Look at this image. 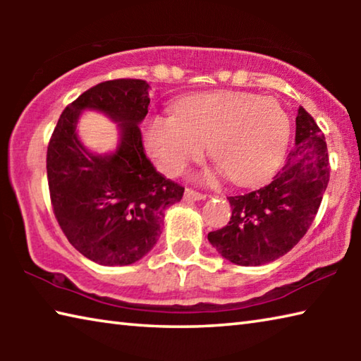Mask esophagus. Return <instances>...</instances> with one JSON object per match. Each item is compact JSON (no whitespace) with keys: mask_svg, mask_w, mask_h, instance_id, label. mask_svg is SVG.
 <instances>
[{"mask_svg":"<svg viewBox=\"0 0 361 361\" xmlns=\"http://www.w3.org/2000/svg\"><path fill=\"white\" fill-rule=\"evenodd\" d=\"M207 197L205 194H200V192H195V191H192V189H186L185 191V199L186 202H195V200H204Z\"/></svg>","mask_w":361,"mask_h":361,"instance_id":"1","label":"esophagus"}]
</instances>
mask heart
Here are the masks:
<instances>
[{
	"instance_id": "b5f03b06",
	"label": "heart",
	"mask_w": 361,
	"mask_h": 361,
	"mask_svg": "<svg viewBox=\"0 0 361 361\" xmlns=\"http://www.w3.org/2000/svg\"><path fill=\"white\" fill-rule=\"evenodd\" d=\"M291 122L276 99L243 92H209L188 97L175 116H152L143 143L157 169L178 175L189 162L210 157L239 186L271 178L283 161Z\"/></svg>"
}]
</instances>
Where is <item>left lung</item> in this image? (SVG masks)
<instances>
[{"label": "left lung", "instance_id": "left-lung-1", "mask_svg": "<svg viewBox=\"0 0 361 361\" xmlns=\"http://www.w3.org/2000/svg\"><path fill=\"white\" fill-rule=\"evenodd\" d=\"M295 145L269 185L228 197L231 221L209 234L223 258L239 266L267 264L288 253L312 224L329 181V162L325 135L302 106Z\"/></svg>", "mask_w": 361, "mask_h": 361}]
</instances>
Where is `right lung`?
<instances>
[{
	"mask_svg": "<svg viewBox=\"0 0 361 361\" xmlns=\"http://www.w3.org/2000/svg\"><path fill=\"white\" fill-rule=\"evenodd\" d=\"M149 89L142 79L97 84L65 108L47 146L54 213L71 245L97 264L129 266L148 255L166 210L185 192L145 154L140 124L148 114ZM84 111L118 124L116 150L99 155L85 148L77 135Z\"/></svg>",
	"mask_w": 361,
	"mask_h": 361,
	"instance_id": "1",
	"label": "right lung"
}]
</instances>
